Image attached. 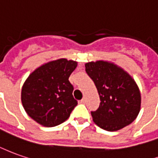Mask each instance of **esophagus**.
<instances>
[{
    "label": "esophagus",
    "mask_w": 158,
    "mask_h": 158,
    "mask_svg": "<svg viewBox=\"0 0 158 158\" xmlns=\"http://www.w3.org/2000/svg\"><path fill=\"white\" fill-rule=\"evenodd\" d=\"M80 103H82V104H85V98H83L81 100H80Z\"/></svg>",
    "instance_id": "esophagus-1"
}]
</instances>
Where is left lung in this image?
I'll return each mask as SVG.
<instances>
[{
  "instance_id": "left-lung-1",
  "label": "left lung",
  "mask_w": 158,
  "mask_h": 158,
  "mask_svg": "<svg viewBox=\"0 0 158 158\" xmlns=\"http://www.w3.org/2000/svg\"><path fill=\"white\" fill-rule=\"evenodd\" d=\"M85 65L100 98L98 109L91 112L93 122L108 131H118L131 124L141 106L140 92L131 76L107 61H93Z\"/></svg>"
}]
</instances>
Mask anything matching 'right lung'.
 <instances>
[{
  "instance_id": "obj_1",
  "label": "right lung",
  "mask_w": 158,
  "mask_h": 158,
  "mask_svg": "<svg viewBox=\"0 0 158 158\" xmlns=\"http://www.w3.org/2000/svg\"><path fill=\"white\" fill-rule=\"evenodd\" d=\"M77 62L60 59L40 65L28 76L21 89L26 112L38 124L53 127L65 122L78 105L69 82Z\"/></svg>"
}]
</instances>
